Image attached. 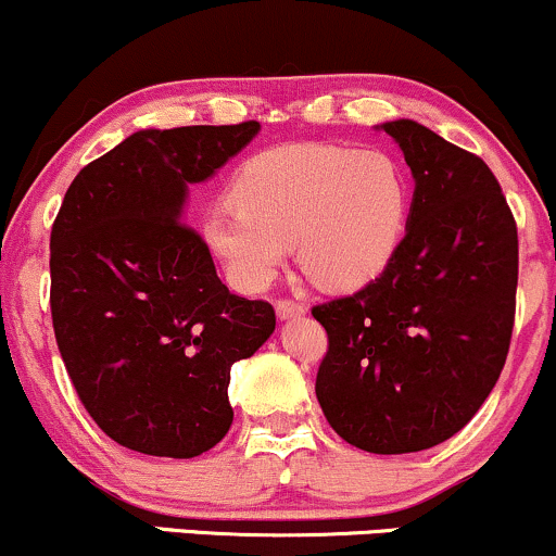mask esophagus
<instances>
[{
	"instance_id": "34e87169",
	"label": "esophagus",
	"mask_w": 556,
	"mask_h": 556,
	"mask_svg": "<svg viewBox=\"0 0 556 556\" xmlns=\"http://www.w3.org/2000/svg\"><path fill=\"white\" fill-rule=\"evenodd\" d=\"M277 318L279 321H287V318H298L305 314V305L303 303H295V300H277Z\"/></svg>"
}]
</instances>
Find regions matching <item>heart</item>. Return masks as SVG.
<instances>
[{
  "label": "heart",
  "instance_id": "1",
  "mask_svg": "<svg viewBox=\"0 0 556 556\" xmlns=\"http://www.w3.org/2000/svg\"><path fill=\"white\" fill-rule=\"evenodd\" d=\"M410 198V175L392 151L285 143L242 164L232 201L206 214L203 238L245 290L271 285L292 242L318 287L358 290L397 256Z\"/></svg>",
  "mask_w": 556,
  "mask_h": 556
}]
</instances>
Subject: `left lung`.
Listing matches in <instances>:
<instances>
[{
	"label": "left lung",
	"mask_w": 556,
	"mask_h": 556,
	"mask_svg": "<svg viewBox=\"0 0 556 556\" xmlns=\"http://www.w3.org/2000/svg\"><path fill=\"white\" fill-rule=\"evenodd\" d=\"M410 167L405 240L381 277L316 305L329 350L324 416L374 455L446 442L476 416L507 361L518 227L491 169L416 119L379 125Z\"/></svg>",
	"instance_id": "8db88e82"
}]
</instances>
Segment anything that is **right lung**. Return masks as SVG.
<instances>
[{
	"mask_svg": "<svg viewBox=\"0 0 556 556\" xmlns=\"http://www.w3.org/2000/svg\"><path fill=\"white\" fill-rule=\"evenodd\" d=\"M258 123L132 132L78 172L52 227V321L99 429L140 455L188 460L232 426L229 368L277 318L232 295L185 225L190 188L258 136Z\"/></svg>",
	"mask_w": 556,
	"mask_h": 556,
	"instance_id": "add662e5",
	"label": "right lung"
}]
</instances>
